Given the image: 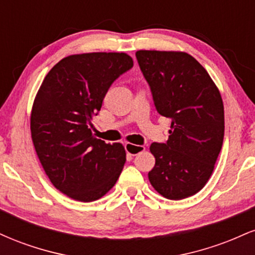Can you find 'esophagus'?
I'll list each match as a JSON object with an SVG mask.
<instances>
[{"label":"esophagus","mask_w":255,"mask_h":255,"mask_svg":"<svg viewBox=\"0 0 255 255\" xmlns=\"http://www.w3.org/2000/svg\"><path fill=\"white\" fill-rule=\"evenodd\" d=\"M125 148H126V151H127V153L131 154V156H136L137 153H140V152H142L145 150L144 146L134 145V144H130V142H126Z\"/></svg>","instance_id":"34e87169"}]
</instances>
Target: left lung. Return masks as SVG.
Returning <instances> with one entry per match:
<instances>
[{"instance_id":"left-lung-1","label":"left lung","mask_w":255,"mask_h":255,"mask_svg":"<svg viewBox=\"0 0 255 255\" xmlns=\"http://www.w3.org/2000/svg\"><path fill=\"white\" fill-rule=\"evenodd\" d=\"M135 56L157 111L171 119L168 141L150 146L156 164L148 180L166 199L192 197L210 180L223 145L221 92L187 52L139 50Z\"/></svg>"}]
</instances>
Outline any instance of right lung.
<instances>
[{
	"instance_id": "add662e5",
	"label": "right lung",
	"mask_w": 255,
	"mask_h": 255,
	"mask_svg": "<svg viewBox=\"0 0 255 255\" xmlns=\"http://www.w3.org/2000/svg\"><path fill=\"white\" fill-rule=\"evenodd\" d=\"M131 67L133 58L126 52L69 55L52 67L38 90L32 141L51 183L74 200H98L124 169V145L97 139L90 125L111 84Z\"/></svg>"
}]
</instances>
